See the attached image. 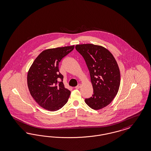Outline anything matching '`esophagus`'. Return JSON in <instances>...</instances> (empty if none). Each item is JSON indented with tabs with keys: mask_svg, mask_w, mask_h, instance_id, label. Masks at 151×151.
Wrapping results in <instances>:
<instances>
[{
	"mask_svg": "<svg viewBox=\"0 0 151 151\" xmlns=\"http://www.w3.org/2000/svg\"><path fill=\"white\" fill-rule=\"evenodd\" d=\"M81 84H79L75 88H76V89H79V88H81Z\"/></svg>",
	"mask_w": 151,
	"mask_h": 151,
	"instance_id": "esophagus-1",
	"label": "esophagus"
}]
</instances>
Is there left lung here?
Masks as SVG:
<instances>
[{
  "instance_id": "8db88e82",
  "label": "left lung",
  "mask_w": 151,
  "mask_h": 151,
  "mask_svg": "<svg viewBox=\"0 0 151 151\" xmlns=\"http://www.w3.org/2000/svg\"><path fill=\"white\" fill-rule=\"evenodd\" d=\"M76 49L85 59L88 69L93 93L85 103L95 110L109 105L116 96L120 85V72L111 53L102 46L77 45Z\"/></svg>"
}]
</instances>
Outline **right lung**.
Segmentation results:
<instances>
[{"label":"right lung","instance_id":"1","mask_svg":"<svg viewBox=\"0 0 151 151\" xmlns=\"http://www.w3.org/2000/svg\"><path fill=\"white\" fill-rule=\"evenodd\" d=\"M74 48V46H66L46 50L38 56L29 70L27 82L30 93L46 110L56 111L68 100L70 91L64 87L59 64Z\"/></svg>","mask_w":151,"mask_h":151}]
</instances>
